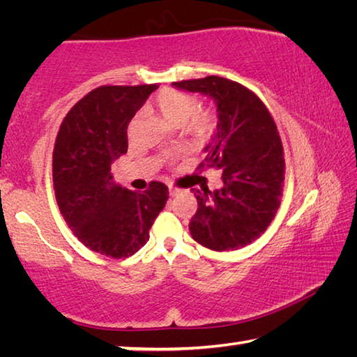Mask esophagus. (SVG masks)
Here are the masks:
<instances>
[{
    "mask_svg": "<svg viewBox=\"0 0 357 357\" xmlns=\"http://www.w3.org/2000/svg\"><path fill=\"white\" fill-rule=\"evenodd\" d=\"M168 193H170V197H176V195H179V193H181V190L178 189V187L170 185V189H168Z\"/></svg>",
    "mask_w": 357,
    "mask_h": 357,
    "instance_id": "34e87169",
    "label": "esophagus"
}]
</instances>
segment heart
I'll return each mask as SVG.
<instances>
[{
  "label": "heart",
  "instance_id": "1",
  "mask_svg": "<svg viewBox=\"0 0 357 357\" xmlns=\"http://www.w3.org/2000/svg\"><path fill=\"white\" fill-rule=\"evenodd\" d=\"M155 108L168 124L173 128L184 126L187 134L195 138L208 137L214 129L215 118L213 112L198 108L197 99L187 93L165 89L157 96Z\"/></svg>",
  "mask_w": 357,
  "mask_h": 357
}]
</instances>
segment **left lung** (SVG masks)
<instances>
[{
  "label": "left lung",
  "mask_w": 357,
  "mask_h": 357,
  "mask_svg": "<svg viewBox=\"0 0 357 357\" xmlns=\"http://www.w3.org/2000/svg\"><path fill=\"white\" fill-rule=\"evenodd\" d=\"M214 100L217 128L198 168H222L220 189H195L198 209L189 229L211 250H236L261 236L280 206L283 146L273 116L258 96L217 75L173 83Z\"/></svg>",
  "instance_id": "obj_1"
}]
</instances>
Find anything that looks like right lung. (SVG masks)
<instances>
[{"mask_svg":"<svg viewBox=\"0 0 357 357\" xmlns=\"http://www.w3.org/2000/svg\"><path fill=\"white\" fill-rule=\"evenodd\" d=\"M157 84L100 86L72 107L53 149V185L66 223L88 249L112 258L134 255L165 208L168 187L143 193L113 181L112 164L128 153V126Z\"/></svg>","mask_w":357,"mask_h":357,"instance_id":"add662e5","label":"right lung"}]
</instances>
